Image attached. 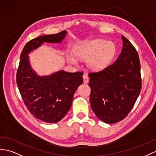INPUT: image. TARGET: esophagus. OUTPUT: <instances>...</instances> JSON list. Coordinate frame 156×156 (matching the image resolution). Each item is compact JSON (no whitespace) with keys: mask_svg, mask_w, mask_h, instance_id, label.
I'll return each instance as SVG.
<instances>
[{"mask_svg":"<svg viewBox=\"0 0 156 156\" xmlns=\"http://www.w3.org/2000/svg\"><path fill=\"white\" fill-rule=\"evenodd\" d=\"M83 82L85 83H87L89 82V77L86 74H84L83 75Z\"/></svg>","mask_w":156,"mask_h":156,"instance_id":"34e87169","label":"esophagus"}]
</instances>
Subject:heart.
Here are the masks:
<instances>
[{
	"mask_svg": "<svg viewBox=\"0 0 156 156\" xmlns=\"http://www.w3.org/2000/svg\"><path fill=\"white\" fill-rule=\"evenodd\" d=\"M116 46L112 41L96 38L79 44L75 49V54L82 59H88V65L94 70L102 69L109 66L116 54ZM71 63L77 61L73 55L69 56Z\"/></svg>",
	"mask_w": 156,
	"mask_h": 156,
	"instance_id": "heart-1",
	"label": "heart"
}]
</instances>
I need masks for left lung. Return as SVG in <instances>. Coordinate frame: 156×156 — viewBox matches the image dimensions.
Segmentation results:
<instances>
[{"instance_id":"obj_1","label":"left lung","mask_w":156,"mask_h":156,"mask_svg":"<svg viewBox=\"0 0 156 156\" xmlns=\"http://www.w3.org/2000/svg\"><path fill=\"white\" fill-rule=\"evenodd\" d=\"M122 40L123 47L116 62L89 74L91 108L107 124L120 122L128 115L142 89L138 52L124 36Z\"/></svg>"}]
</instances>
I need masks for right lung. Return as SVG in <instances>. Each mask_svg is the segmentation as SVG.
I'll use <instances>...</instances> for the list:
<instances>
[{
    "instance_id": "add662e5",
    "label": "right lung",
    "mask_w": 156,
    "mask_h": 156,
    "mask_svg": "<svg viewBox=\"0 0 156 156\" xmlns=\"http://www.w3.org/2000/svg\"><path fill=\"white\" fill-rule=\"evenodd\" d=\"M66 34L63 30L29 41L21 53L16 73V83L26 107L36 119L48 123L59 122L69 111L75 90L83 83V73L62 70L40 77L31 68L28 55L44 42H61Z\"/></svg>"
}]
</instances>
